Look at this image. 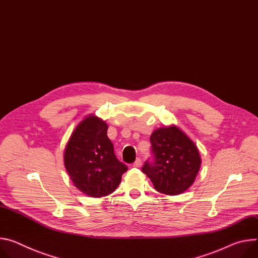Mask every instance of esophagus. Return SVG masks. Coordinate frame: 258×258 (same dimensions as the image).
I'll return each instance as SVG.
<instances>
[{
  "label": "esophagus",
  "instance_id": "34e87169",
  "mask_svg": "<svg viewBox=\"0 0 258 258\" xmlns=\"http://www.w3.org/2000/svg\"><path fill=\"white\" fill-rule=\"evenodd\" d=\"M132 166H133V167H136V168L140 167V166H141V160H140V159H137V160L133 163Z\"/></svg>",
  "mask_w": 258,
  "mask_h": 258
}]
</instances>
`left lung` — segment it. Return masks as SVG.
Listing matches in <instances>:
<instances>
[{"mask_svg":"<svg viewBox=\"0 0 258 258\" xmlns=\"http://www.w3.org/2000/svg\"><path fill=\"white\" fill-rule=\"evenodd\" d=\"M151 144L154 160L145 163L142 172L162 194L175 196L185 191L201 167L196 145L174 125L154 131Z\"/></svg>","mask_w":258,"mask_h":258,"instance_id":"left-lung-1","label":"left lung"}]
</instances>
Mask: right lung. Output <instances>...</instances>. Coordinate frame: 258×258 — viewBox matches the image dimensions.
I'll return each instance as SVG.
<instances>
[{
	"instance_id": "right-lung-1",
	"label": "right lung",
	"mask_w": 258,
	"mask_h": 258,
	"mask_svg": "<svg viewBox=\"0 0 258 258\" xmlns=\"http://www.w3.org/2000/svg\"><path fill=\"white\" fill-rule=\"evenodd\" d=\"M107 128L90 114L76 127L64 150V166L73 183L93 198L114 191L128 169L114 155Z\"/></svg>"
}]
</instances>
